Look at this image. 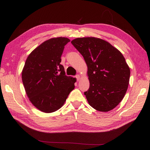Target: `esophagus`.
Listing matches in <instances>:
<instances>
[{
    "instance_id": "esophagus-1",
    "label": "esophagus",
    "mask_w": 150,
    "mask_h": 150,
    "mask_svg": "<svg viewBox=\"0 0 150 150\" xmlns=\"http://www.w3.org/2000/svg\"><path fill=\"white\" fill-rule=\"evenodd\" d=\"M76 78H77V80L79 81L81 79V75H76Z\"/></svg>"
}]
</instances>
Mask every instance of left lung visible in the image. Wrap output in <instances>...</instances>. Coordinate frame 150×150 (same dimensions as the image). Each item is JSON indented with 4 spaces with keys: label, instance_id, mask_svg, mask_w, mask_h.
<instances>
[{
    "label": "left lung",
    "instance_id": "8db88e82",
    "mask_svg": "<svg viewBox=\"0 0 150 150\" xmlns=\"http://www.w3.org/2000/svg\"><path fill=\"white\" fill-rule=\"evenodd\" d=\"M71 42L88 67L90 88L84 95L89 104L102 112L112 110L122 101L128 88L130 69L123 55L99 38H77Z\"/></svg>",
    "mask_w": 150,
    "mask_h": 150
}]
</instances>
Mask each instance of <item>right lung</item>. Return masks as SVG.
I'll use <instances>...</instances> for the list:
<instances>
[{
    "label": "right lung",
    "instance_id": "add662e5",
    "mask_svg": "<svg viewBox=\"0 0 150 150\" xmlns=\"http://www.w3.org/2000/svg\"><path fill=\"white\" fill-rule=\"evenodd\" d=\"M66 37L44 41L28 55L22 71V80L28 97L33 106L44 113H52L65 103L75 88V78L66 75L60 64Z\"/></svg>",
    "mask_w": 150,
    "mask_h": 150
}]
</instances>
